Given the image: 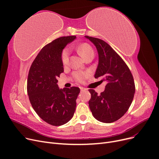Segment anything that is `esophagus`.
<instances>
[{"mask_svg":"<svg viewBox=\"0 0 159 159\" xmlns=\"http://www.w3.org/2000/svg\"><path fill=\"white\" fill-rule=\"evenodd\" d=\"M80 90L82 91H85V90H86V89L85 88H82V87H81L80 88Z\"/></svg>","mask_w":159,"mask_h":159,"instance_id":"1","label":"esophagus"}]
</instances>
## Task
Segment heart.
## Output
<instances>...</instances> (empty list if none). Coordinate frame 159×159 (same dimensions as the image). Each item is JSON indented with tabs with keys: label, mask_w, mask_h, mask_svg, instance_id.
I'll return each instance as SVG.
<instances>
[{
	"label": "heart",
	"mask_w": 159,
	"mask_h": 159,
	"mask_svg": "<svg viewBox=\"0 0 159 159\" xmlns=\"http://www.w3.org/2000/svg\"><path fill=\"white\" fill-rule=\"evenodd\" d=\"M78 50L80 52V54L84 58L85 60L88 58V57L94 55V51L92 48H91L88 44H81V45L78 46ZM69 60H70V52L68 48L64 49L61 52V60L62 62V64L65 67L67 66L69 64ZM86 74L82 73H76L75 74V77L80 81H83L84 79L85 78Z\"/></svg>",
	"instance_id": "1"
}]
</instances>
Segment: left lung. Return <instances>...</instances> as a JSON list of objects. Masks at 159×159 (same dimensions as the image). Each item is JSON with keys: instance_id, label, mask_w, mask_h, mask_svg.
Masks as SVG:
<instances>
[{"instance_id": "1", "label": "left lung", "mask_w": 159, "mask_h": 159, "mask_svg": "<svg viewBox=\"0 0 159 159\" xmlns=\"http://www.w3.org/2000/svg\"><path fill=\"white\" fill-rule=\"evenodd\" d=\"M95 46L99 63L95 78H102L107 82L99 95L89 89V106L93 116L105 123L114 122L123 117L131 105L135 86L131 71L123 59L107 43L97 38L85 36Z\"/></svg>"}]
</instances>
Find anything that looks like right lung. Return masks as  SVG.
I'll return each instance as SVG.
<instances>
[{
    "mask_svg": "<svg viewBox=\"0 0 159 159\" xmlns=\"http://www.w3.org/2000/svg\"><path fill=\"white\" fill-rule=\"evenodd\" d=\"M75 36H64L45 46L30 66L27 81V92L32 106L42 120L54 126L62 125L73 117L78 87L60 89L57 78L64 72L61 55L66 45Z\"/></svg>",
    "mask_w": 159,
    "mask_h": 159,
    "instance_id": "obj_1",
    "label": "right lung"
}]
</instances>
